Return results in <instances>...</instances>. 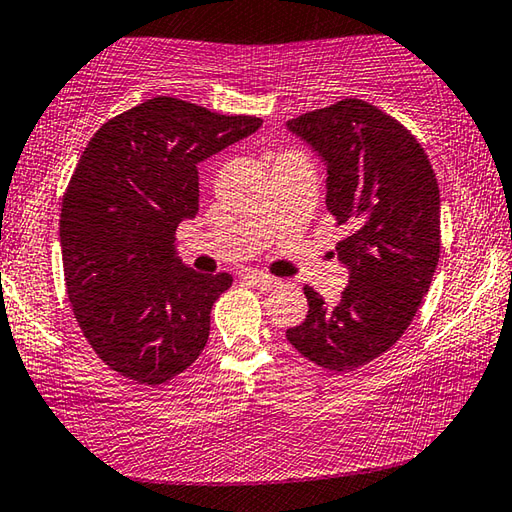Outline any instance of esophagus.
Wrapping results in <instances>:
<instances>
[{
  "instance_id": "34e87169",
  "label": "esophagus",
  "mask_w": 512,
  "mask_h": 512,
  "mask_svg": "<svg viewBox=\"0 0 512 512\" xmlns=\"http://www.w3.org/2000/svg\"><path fill=\"white\" fill-rule=\"evenodd\" d=\"M246 280L253 284V287H259V289H264V291H271L275 287H280V280H277V277L264 275V273H255V271L246 273Z\"/></svg>"
}]
</instances>
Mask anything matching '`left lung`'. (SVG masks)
<instances>
[{
	"label": "left lung",
	"mask_w": 512,
	"mask_h": 512,
	"mask_svg": "<svg viewBox=\"0 0 512 512\" xmlns=\"http://www.w3.org/2000/svg\"><path fill=\"white\" fill-rule=\"evenodd\" d=\"M327 167V210L350 284L329 307L305 287L307 318L287 329L302 357L354 370L391 350L429 291L440 257V192L420 142L377 106L343 99L287 121Z\"/></svg>",
	"instance_id": "1"
}]
</instances>
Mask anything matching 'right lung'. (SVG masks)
<instances>
[{"label":"right lung","instance_id":"right-lung-1","mask_svg":"<svg viewBox=\"0 0 512 512\" xmlns=\"http://www.w3.org/2000/svg\"><path fill=\"white\" fill-rule=\"evenodd\" d=\"M259 117L153 97L106 121L60 207V246L76 323L110 370L158 386L192 366L228 273H196L176 228L198 214V162L253 135Z\"/></svg>","mask_w":512,"mask_h":512}]
</instances>
